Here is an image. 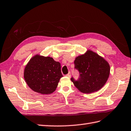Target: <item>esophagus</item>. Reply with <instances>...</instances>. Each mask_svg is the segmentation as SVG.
<instances>
[{
	"mask_svg": "<svg viewBox=\"0 0 131 131\" xmlns=\"http://www.w3.org/2000/svg\"><path fill=\"white\" fill-rule=\"evenodd\" d=\"M66 75H67V76L68 77L70 78V77H71V73H70V72H69V73H68Z\"/></svg>",
	"mask_w": 131,
	"mask_h": 131,
	"instance_id": "34e87169",
	"label": "esophagus"
}]
</instances>
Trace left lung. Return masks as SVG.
Returning a JSON list of instances; mask_svg holds the SVG:
<instances>
[{
  "label": "left lung",
  "instance_id": "left-lung-1",
  "mask_svg": "<svg viewBox=\"0 0 131 131\" xmlns=\"http://www.w3.org/2000/svg\"><path fill=\"white\" fill-rule=\"evenodd\" d=\"M75 68L80 72V78L72 82L81 92L90 94L100 90L105 85L109 77L110 67L103 57L88 49L74 60Z\"/></svg>",
  "mask_w": 131,
  "mask_h": 131
}]
</instances>
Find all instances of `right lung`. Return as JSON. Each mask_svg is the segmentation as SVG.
Instances as JSON below:
<instances>
[{
    "mask_svg": "<svg viewBox=\"0 0 131 131\" xmlns=\"http://www.w3.org/2000/svg\"><path fill=\"white\" fill-rule=\"evenodd\" d=\"M24 77L34 91L42 95L50 94L56 91L63 77L60 63L50 57L36 54L26 65Z\"/></svg>",
    "mask_w": 131,
    "mask_h": 131,
    "instance_id": "obj_1",
    "label": "right lung"
}]
</instances>
